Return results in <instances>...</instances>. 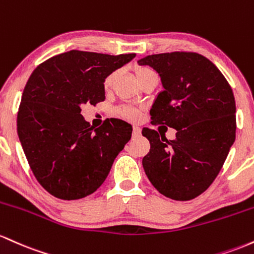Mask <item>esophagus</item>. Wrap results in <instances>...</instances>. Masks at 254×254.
<instances>
[{
    "label": "esophagus",
    "mask_w": 254,
    "mask_h": 254,
    "mask_svg": "<svg viewBox=\"0 0 254 254\" xmlns=\"http://www.w3.org/2000/svg\"><path fill=\"white\" fill-rule=\"evenodd\" d=\"M132 134H133V136H139L141 134V129H140V127H138V126H134L133 127V132H132Z\"/></svg>",
    "instance_id": "34e87169"
}]
</instances>
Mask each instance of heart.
Here are the masks:
<instances>
[{"mask_svg":"<svg viewBox=\"0 0 254 254\" xmlns=\"http://www.w3.org/2000/svg\"><path fill=\"white\" fill-rule=\"evenodd\" d=\"M134 73L136 75V79L140 82V85L146 80L147 78L153 74H156L152 69L149 67H145V65H135L134 67ZM116 75H118V72H112L108 74L103 80V87L104 90L112 89L114 81H115ZM115 115L120 116V118H124L127 120H130V121H136L139 118H140V110L136 109V108L128 107V105H124V107H119L115 109Z\"/></svg>","mask_w":254,"mask_h":254,"instance_id":"b5f03b06","label":"heart"}]
</instances>
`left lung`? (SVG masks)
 <instances>
[{"label": "left lung", "instance_id": "left-lung-1", "mask_svg": "<svg viewBox=\"0 0 254 254\" xmlns=\"http://www.w3.org/2000/svg\"><path fill=\"white\" fill-rule=\"evenodd\" d=\"M138 62L158 72L164 87L150 112L151 124L176 129V138L168 140L142 128L151 146L142 167L163 195L194 199L217 178L235 140L232 87L209 59L192 51L156 54Z\"/></svg>", "mask_w": 254, "mask_h": 254}]
</instances>
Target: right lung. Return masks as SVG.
Masks as SVG:
<instances>
[{"label": "right lung", "instance_id": "right-lung-1", "mask_svg": "<svg viewBox=\"0 0 254 254\" xmlns=\"http://www.w3.org/2000/svg\"><path fill=\"white\" fill-rule=\"evenodd\" d=\"M134 58L70 50L44 61L28 78L18 135L33 175L51 195L75 200L92 194L129 141V124L107 119L93 128L81 105L103 102L105 76Z\"/></svg>", "mask_w": 254, "mask_h": 254}]
</instances>
